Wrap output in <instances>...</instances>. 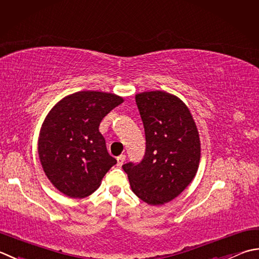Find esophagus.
I'll list each match as a JSON object with an SVG mask.
<instances>
[{"mask_svg": "<svg viewBox=\"0 0 259 259\" xmlns=\"http://www.w3.org/2000/svg\"><path fill=\"white\" fill-rule=\"evenodd\" d=\"M116 160H118V166H122V164L124 163V160H125V156L120 155V156L116 157Z\"/></svg>", "mask_w": 259, "mask_h": 259, "instance_id": "esophagus-1", "label": "esophagus"}]
</instances>
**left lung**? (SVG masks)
<instances>
[{
	"mask_svg": "<svg viewBox=\"0 0 259 259\" xmlns=\"http://www.w3.org/2000/svg\"><path fill=\"white\" fill-rule=\"evenodd\" d=\"M136 103L145 128L146 153L140 163L130 161L122 168L140 200L160 205L179 196L196 175L199 131L189 108L173 94L139 93Z\"/></svg>",
	"mask_w": 259,
	"mask_h": 259,
	"instance_id": "left-lung-1",
	"label": "left lung"
}]
</instances>
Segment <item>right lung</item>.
<instances>
[{"label": "right lung", "instance_id": "add662e5", "mask_svg": "<svg viewBox=\"0 0 259 259\" xmlns=\"http://www.w3.org/2000/svg\"><path fill=\"white\" fill-rule=\"evenodd\" d=\"M122 102L112 93L82 91L60 100L46 116L38 154L45 174L63 194L74 199L89 196L116 164L99 126Z\"/></svg>", "mask_w": 259, "mask_h": 259}]
</instances>
